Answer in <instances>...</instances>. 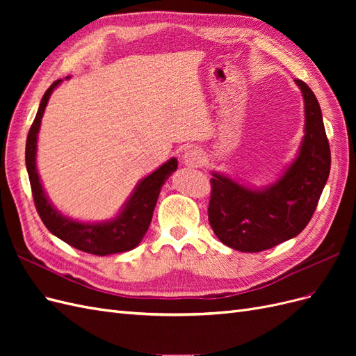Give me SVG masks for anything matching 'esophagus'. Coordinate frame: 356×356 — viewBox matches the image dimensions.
Returning a JSON list of instances; mask_svg holds the SVG:
<instances>
[{
    "label": "esophagus",
    "mask_w": 356,
    "mask_h": 356,
    "mask_svg": "<svg viewBox=\"0 0 356 356\" xmlns=\"http://www.w3.org/2000/svg\"><path fill=\"white\" fill-rule=\"evenodd\" d=\"M182 161L188 168H202L204 163V154L199 148H188L186 153L182 154Z\"/></svg>",
    "instance_id": "34e87169"
}]
</instances>
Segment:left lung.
Returning a JSON list of instances; mask_svg holds the SVG:
<instances>
[{"mask_svg":"<svg viewBox=\"0 0 356 356\" xmlns=\"http://www.w3.org/2000/svg\"><path fill=\"white\" fill-rule=\"evenodd\" d=\"M296 83L305 99V138L285 174L264 190L246 188L217 172L212 174L209 224L233 250L260 252L296 238L309 224L325 187L331 153L321 106L305 81Z\"/></svg>","mask_w":356,"mask_h":356,"instance_id":"obj_1","label":"left lung"}]
</instances>
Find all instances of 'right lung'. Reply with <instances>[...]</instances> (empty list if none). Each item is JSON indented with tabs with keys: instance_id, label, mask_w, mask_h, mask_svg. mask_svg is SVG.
Returning a JSON list of instances; mask_svg holds the SVG:
<instances>
[{
	"instance_id": "obj_1",
	"label": "right lung",
	"mask_w": 356,
	"mask_h": 356,
	"mask_svg": "<svg viewBox=\"0 0 356 356\" xmlns=\"http://www.w3.org/2000/svg\"><path fill=\"white\" fill-rule=\"evenodd\" d=\"M68 79V77H67ZM62 80H56L42 96L38 113L34 118L29 134L26 138V149L25 160L26 169L31 182L32 197L37 212L41 221L44 222L46 227L55 236L68 245L77 248V250L95 254V255H108L117 252L131 251L143 241L144 234L147 233L149 222L153 218L154 207L159 199V193L165 181L175 172L178 168L177 159L168 160L165 165H161L153 174H149L139 182L135 188L134 195L124 204L122 212L111 221L106 222H79L71 218L63 217V215L51 207L50 200L47 199L44 190H42L41 181L35 166L37 156V135L40 131L41 118L44 114L46 105L49 102L53 89Z\"/></svg>"
}]
</instances>
